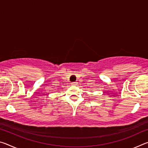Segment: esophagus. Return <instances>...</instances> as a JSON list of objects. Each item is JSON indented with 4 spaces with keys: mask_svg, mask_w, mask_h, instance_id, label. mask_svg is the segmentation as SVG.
Instances as JSON below:
<instances>
[{
    "mask_svg": "<svg viewBox=\"0 0 148 148\" xmlns=\"http://www.w3.org/2000/svg\"><path fill=\"white\" fill-rule=\"evenodd\" d=\"M77 82H72V86H76L77 85Z\"/></svg>",
    "mask_w": 148,
    "mask_h": 148,
    "instance_id": "obj_1",
    "label": "esophagus"
}]
</instances>
